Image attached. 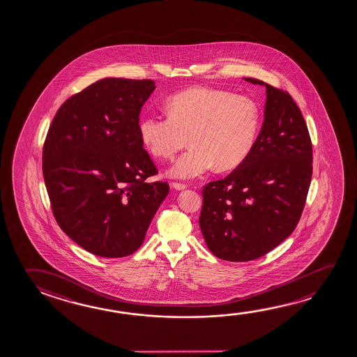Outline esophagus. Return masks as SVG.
Returning a JSON list of instances; mask_svg holds the SVG:
<instances>
[{
	"instance_id": "esophagus-1",
	"label": "esophagus",
	"mask_w": 357,
	"mask_h": 357,
	"mask_svg": "<svg viewBox=\"0 0 357 357\" xmlns=\"http://www.w3.org/2000/svg\"><path fill=\"white\" fill-rule=\"evenodd\" d=\"M172 187L176 189V190H183V189H185V188H187V184H184V183H178V181H173V183H172Z\"/></svg>"
}]
</instances>
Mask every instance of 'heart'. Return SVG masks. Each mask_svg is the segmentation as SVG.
Segmentation results:
<instances>
[{
    "label": "heart",
    "instance_id": "heart-1",
    "mask_svg": "<svg viewBox=\"0 0 357 357\" xmlns=\"http://www.w3.org/2000/svg\"><path fill=\"white\" fill-rule=\"evenodd\" d=\"M167 116L146 114L139 135L155 158L172 159L190 143L173 164L169 174L193 179L214 165L234 169L243 163L257 142L261 114L245 96L218 88L194 87L174 94L165 103Z\"/></svg>",
    "mask_w": 357,
    "mask_h": 357
}]
</instances>
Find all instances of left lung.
I'll use <instances>...</instances> for the list:
<instances>
[{
	"mask_svg": "<svg viewBox=\"0 0 357 357\" xmlns=\"http://www.w3.org/2000/svg\"><path fill=\"white\" fill-rule=\"evenodd\" d=\"M266 88L263 127L249 157L203 188L199 225L216 257H264L296 228L312 176V144L301 111L287 91Z\"/></svg>",
	"mask_w": 357,
	"mask_h": 357,
	"instance_id": "8db88e82",
	"label": "left lung"
}]
</instances>
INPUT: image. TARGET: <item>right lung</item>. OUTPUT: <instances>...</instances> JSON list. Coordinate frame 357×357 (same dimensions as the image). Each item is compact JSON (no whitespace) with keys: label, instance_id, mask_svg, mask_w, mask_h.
<instances>
[{"label":"right lung","instance_id":"add662e5","mask_svg":"<svg viewBox=\"0 0 357 357\" xmlns=\"http://www.w3.org/2000/svg\"><path fill=\"white\" fill-rule=\"evenodd\" d=\"M154 88L152 79H100L70 96L48 128L42 170L53 216L93 255L138 250L169 193L167 181H146L158 169L138 129Z\"/></svg>","mask_w":357,"mask_h":357}]
</instances>
